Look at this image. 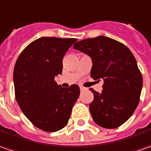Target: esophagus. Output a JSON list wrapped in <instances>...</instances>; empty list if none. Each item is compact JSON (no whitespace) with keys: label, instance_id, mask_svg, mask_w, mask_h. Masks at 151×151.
<instances>
[{"label":"esophagus","instance_id":"esophagus-1","mask_svg":"<svg viewBox=\"0 0 151 151\" xmlns=\"http://www.w3.org/2000/svg\"><path fill=\"white\" fill-rule=\"evenodd\" d=\"M80 90H81V91H83L84 90L83 87H80Z\"/></svg>","mask_w":151,"mask_h":151}]
</instances>
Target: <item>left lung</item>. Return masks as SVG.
<instances>
[{
  "mask_svg": "<svg viewBox=\"0 0 151 151\" xmlns=\"http://www.w3.org/2000/svg\"><path fill=\"white\" fill-rule=\"evenodd\" d=\"M73 48L91 57L93 79L104 81L101 93L89 89L94 96L89 105L93 121L107 129L122 126L139 104L143 84L133 54L122 43L105 36L78 41Z\"/></svg>",
  "mask_w": 151,
  "mask_h": 151,
  "instance_id": "left-lung-1",
  "label": "left lung"
}]
</instances>
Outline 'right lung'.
<instances>
[{"label":"right lung","mask_w":151,"mask_h":151,"mask_svg":"<svg viewBox=\"0 0 151 151\" xmlns=\"http://www.w3.org/2000/svg\"><path fill=\"white\" fill-rule=\"evenodd\" d=\"M77 39L42 37L30 43L16 60L14 86L16 101L34 126L54 132L65 127L79 97L77 84L64 88L54 78L62 73L63 58Z\"/></svg>","instance_id":"obj_1"}]
</instances>
